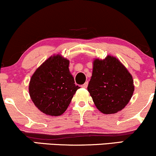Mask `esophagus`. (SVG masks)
Segmentation results:
<instances>
[{
	"label": "esophagus",
	"instance_id": "obj_1",
	"mask_svg": "<svg viewBox=\"0 0 156 156\" xmlns=\"http://www.w3.org/2000/svg\"><path fill=\"white\" fill-rule=\"evenodd\" d=\"M88 87V82H86V83H84L83 85H81V87L82 88H87V87Z\"/></svg>",
	"mask_w": 156,
	"mask_h": 156
}]
</instances>
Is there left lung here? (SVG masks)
<instances>
[{
	"instance_id": "left-lung-1",
	"label": "left lung",
	"mask_w": 156,
	"mask_h": 156,
	"mask_svg": "<svg viewBox=\"0 0 156 156\" xmlns=\"http://www.w3.org/2000/svg\"><path fill=\"white\" fill-rule=\"evenodd\" d=\"M87 89L100 112L115 114L125 108L133 95V77L116 57L96 58Z\"/></svg>"
}]
</instances>
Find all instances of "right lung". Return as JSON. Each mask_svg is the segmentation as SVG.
I'll return each mask as SVG.
<instances>
[{
	"mask_svg": "<svg viewBox=\"0 0 156 156\" xmlns=\"http://www.w3.org/2000/svg\"><path fill=\"white\" fill-rule=\"evenodd\" d=\"M69 64V60L61 55H53L31 76L28 87L30 97L36 106L47 115H62L80 88L75 84Z\"/></svg>",
	"mask_w": 156,
	"mask_h": 156,
	"instance_id": "add662e5",
	"label": "right lung"
}]
</instances>
